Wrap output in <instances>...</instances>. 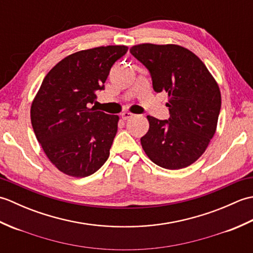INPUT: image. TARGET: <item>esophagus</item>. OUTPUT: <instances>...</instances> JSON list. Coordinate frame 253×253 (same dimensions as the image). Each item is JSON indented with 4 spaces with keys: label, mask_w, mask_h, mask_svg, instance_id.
I'll use <instances>...</instances> for the list:
<instances>
[{
    "label": "esophagus",
    "mask_w": 253,
    "mask_h": 253,
    "mask_svg": "<svg viewBox=\"0 0 253 253\" xmlns=\"http://www.w3.org/2000/svg\"><path fill=\"white\" fill-rule=\"evenodd\" d=\"M132 115L133 114H131V113H129V112H124V113H122V118H123V121H127V120H129L130 117H132Z\"/></svg>",
    "instance_id": "esophagus-1"
}]
</instances>
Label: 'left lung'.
Segmentation results:
<instances>
[{
    "instance_id": "left-lung-1",
    "label": "left lung",
    "mask_w": 253,
    "mask_h": 253,
    "mask_svg": "<svg viewBox=\"0 0 253 253\" xmlns=\"http://www.w3.org/2000/svg\"><path fill=\"white\" fill-rule=\"evenodd\" d=\"M130 53L149 69L154 91L169 94V121L147 116L142 149L161 168H187L204 153L216 131L222 103L216 80L184 46L141 43L131 46Z\"/></svg>"
}]
</instances>
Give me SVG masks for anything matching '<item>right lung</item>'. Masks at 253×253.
<instances>
[{"instance_id":"right-lung-1","label":"right lung","mask_w":253,"mask_h":253,"mask_svg":"<svg viewBox=\"0 0 253 253\" xmlns=\"http://www.w3.org/2000/svg\"><path fill=\"white\" fill-rule=\"evenodd\" d=\"M127 50L126 45H106L73 53L42 82L31 103V125L47 159L62 173L87 177L109 158L120 117L89 104Z\"/></svg>"}]
</instances>
